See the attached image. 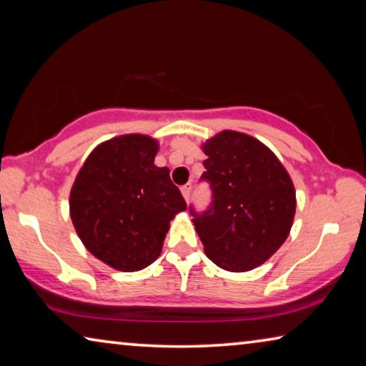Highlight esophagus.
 Wrapping results in <instances>:
<instances>
[{"instance_id":"1","label":"esophagus","mask_w":366,"mask_h":366,"mask_svg":"<svg viewBox=\"0 0 366 366\" xmlns=\"http://www.w3.org/2000/svg\"><path fill=\"white\" fill-rule=\"evenodd\" d=\"M190 192H192V185H190V184H185V185H182V187H181V194H182L185 202H189Z\"/></svg>"}]
</instances>
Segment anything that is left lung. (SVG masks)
I'll return each instance as SVG.
<instances>
[{"mask_svg": "<svg viewBox=\"0 0 366 366\" xmlns=\"http://www.w3.org/2000/svg\"><path fill=\"white\" fill-rule=\"evenodd\" d=\"M202 179L213 203L195 216L205 255L219 268L245 272L286 242L295 216V189L274 153L249 134L222 131L202 144Z\"/></svg>", "mask_w": 366, "mask_h": 366, "instance_id": "1", "label": "left lung"}]
</instances>
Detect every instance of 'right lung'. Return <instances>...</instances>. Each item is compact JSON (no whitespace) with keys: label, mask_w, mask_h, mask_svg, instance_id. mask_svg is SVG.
<instances>
[{"label":"right lung","mask_w":366,"mask_h":366,"mask_svg":"<svg viewBox=\"0 0 366 366\" xmlns=\"http://www.w3.org/2000/svg\"><path fill=\"white\" fill-rule=\"evenodd\" d=\"M157 139L126 134L94 148L77 172L69 213L79 239L100 262L124 272L159 257L169 222L185 212L169 169L158 168Z\"/></svg>","instance_id":"add662e5"}]
</instances>
